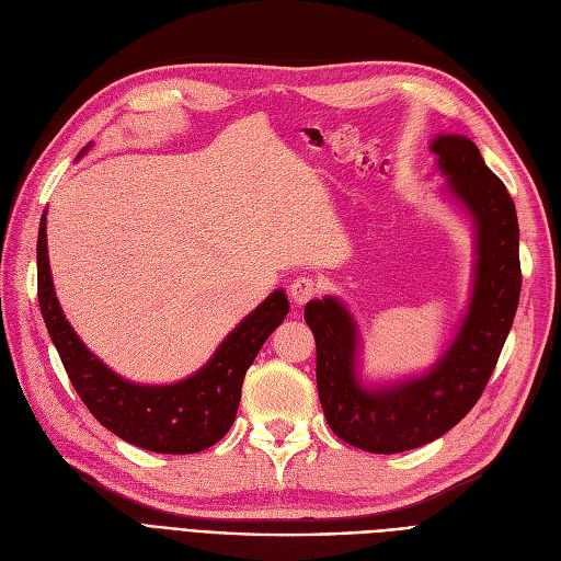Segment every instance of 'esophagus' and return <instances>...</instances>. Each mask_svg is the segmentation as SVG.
Masks as SVG:
<instances>
[{
  "instance_id": "esophagus-1",
  "label": "esophagus",
  "mask_w": 561,
  "mask_h": 561,
  "mask_svg": "<svg viewBox=\"0 0 561 561\" xmlns=\"http://www.w3.org/2000/svg\"><path fill=\"white\" fill-rule=\"evenodd\" d=\"M288 294H291V300L296 305H305V302H310L319 294V284L310 275H300V277H296L291 282V286H288Z\"/></svg>"
}]
</instances>
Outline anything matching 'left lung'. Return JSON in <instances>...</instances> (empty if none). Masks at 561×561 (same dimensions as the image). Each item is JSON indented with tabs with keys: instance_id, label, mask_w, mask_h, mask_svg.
<instances>
[{
	"instance_id": "1",
	"label": "left lung",
	"mask_w": 561,
	"mask_h": 561,
	"mask_svg": "<svg viewBox=\"0 0 561 561\" xmlns=\"http://www.w3.org/2000/svg\"><path fill=\"white\" fill-rule=\"evenodd\" d=\"M449 191L473 214L478 267L473 300L447 354L412 382L366 391L354 375L356 327L333 298L305 305L317 342V389L327 422L340 440L373 455H396L440 438L482 396L511 333L519 302V226L511 193L461 135L433 141Z\"/></svg>"
}]
</instances>
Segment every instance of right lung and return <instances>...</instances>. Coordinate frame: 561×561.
Returning <instances> with one entry per match:
<instances>
[{"label":"right lung","mask_w":561,"mask_h":561,"mask_svg":"<svg viewBox=\"0 0 561 561\" xmlns=\"http://www.w3.org/2000/svg\"><path fill=\"white\" fill-rule=\"evenodd\" d=\"M37 294L48 335L85 408L125 443L160 455H193L226 436L240 408L244 373L288 314L279 288L224 340L203 370L179 385L141 387L114 375L67 323L50 282L46 216L37 240Z\"/></svg>","instance_id":"obj_1"}]
</instances>
